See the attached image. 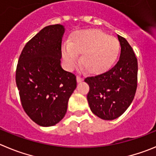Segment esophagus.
Returning <instances> with one entry per match:
<instances>
[{
    "mask_svg": "<svg viewBox=\"0 0 156 156\" xmlns=\"http://www.w3.org/2000/svg\"><path fill=\"white\" fill-rule=\"evenodd\" d=\"M77 82L78 83H80V82H81V81H83V78H81V77H79V76H77Z\"/></svg>",
    "mask_w": 156,
    "mask_h": 156,
    "instance_id": "obj_1",
    "label": "esophagus"
}]
</instances>
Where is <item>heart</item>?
<instances>
[{
	"instance_id": "heart-1",
	"label": "heart",
	"mask_w": 156,
	"mask_h": 156,
	"mask_svg": "<svg viewBox=\"0 0 156 156\" xmlns=\"http://www.w3.org/2000/svg\"><path fill=\"white\" fill-rule=\"evenodd\" d=\"M120 51L115 37L108 36L98 29H87L71 34L68 44L62 47V57L68 68L75 67L77 55L81 66L88 73L97 75L111 68Z\"/></svg>"
}]
</instances>
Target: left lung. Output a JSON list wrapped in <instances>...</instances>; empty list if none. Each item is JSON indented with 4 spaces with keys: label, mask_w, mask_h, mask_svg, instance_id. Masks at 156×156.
<instances>
[{
    "label": "left lung",
    "mask_w": 156,
    "mask_h": 156,
    "mask_svg": "<svg viewBox=\"0 0 156 156\" xmlns=\"http://www.w3.org/2000/svg\"><path fill=\"white\" fill-rule=\"evenodd\" d=\"M121 45L119 62L105 73L88 77L87 95L91 111L104 120H114L129 107L137 88L138 62L126 38L118 34Z\"/></svg>",
    "instance_id": "8db88e82"
}]
</instances>
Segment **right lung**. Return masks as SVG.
Wrapping results in <instances>:
<instances>
[{
    "instance_id": "1",
    "label": "right lung",
    "mask_w": 156,
    "mask_h": 156,
    "mask_svg": "<svg viewBox=\"0 0 156 156\" xmlns=\"http://www.w3.org/2000/svg\"><path fill=\"white\" fill-rule=\"evenodd\" d=\"M62 24L44 27L21 51L16 84L24 112L36 124L49 127L60 122L77 87L76 77L61 65Z\"/></svg>"
}]
</instances>
